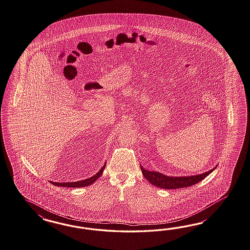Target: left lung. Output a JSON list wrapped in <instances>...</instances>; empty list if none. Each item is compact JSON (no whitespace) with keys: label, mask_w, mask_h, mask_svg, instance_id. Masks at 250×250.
I'll use <instances>...</instances> for the list:
<instances>
[{"label":"left lung","mask_w":250,"mask_h":250,"mask_svg":"<svg viewBox=\"0 0 250 250\" xmlns=\"http://www.w3.org/2000/svg\"><path fill=\"white\" fill-rule=\"evenodd\" d=\"M216 167H214L213 169H211V170H208L206 172H203L201 174H197V175L167 176L159 171H151V170H146L145 168H143V166L140 165L143 175L145 176L147 181H149V183H152V185H154L156 187L166 189H181V188H185V187L194 185L196 183L202 181L209 173H211L216 169Z\"/></svg>","instance_id":"1"}]
</instances>
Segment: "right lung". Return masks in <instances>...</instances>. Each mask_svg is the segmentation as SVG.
<instances>
[{
  "label": "right lung",
  "instance_id": "right-lung-1",
  "mask_svg": "<svg viewBox=\"0 0 250 250\" xmlns=\"http://www.w3.org/2000/svg\"><path fill=\"white\" fill-rule=\"evenodd\" d=\"M104 167H105V163H104L103 167L100 169L98 173H96L95 175H93V176L88 178V179L83 180V181H79V182H75V183H54V182H50V183H52L53 185H55V186H61V187H69V188L85 187V186H88V185H90L92 183H95L98 178L101 176V174L103 173L104 170Z\"/></svg>",
  "mask_w": 250,
  "mask_h": 250
}]
</instances>
